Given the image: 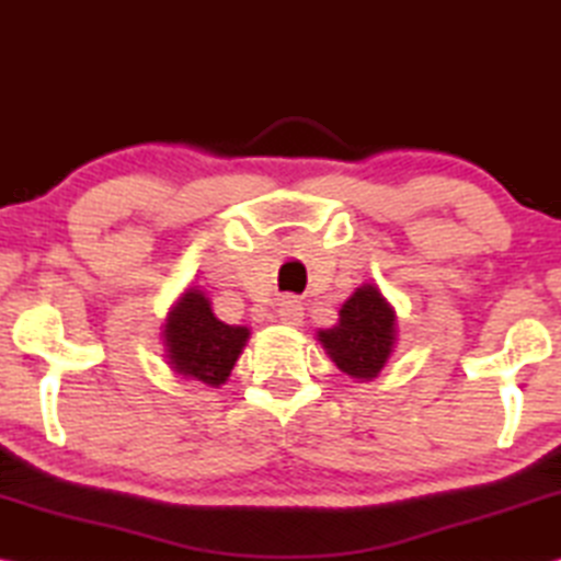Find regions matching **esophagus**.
I'll return each mask as SVG.
<instances>
[{
	"instance_id": "1",
	"label": "esophagus",
	"mask_w": 561,
	"mask_h": 561,
	"mask_svg": "<svg viewBox=\"0 0 561 561\" xmlns=\"http://www.w3.org/2000/svg\"><path fill=\"white\" fill-rule=\"evenodd\" d=\"M277 314L282 324H289V327H299L301 319H304V307L301 301H297L294 297H284L277 304Z\"/></svg>"
}]
</instances>
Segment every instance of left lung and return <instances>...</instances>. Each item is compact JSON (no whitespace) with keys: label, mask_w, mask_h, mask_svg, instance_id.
<instances>
[{"label":"left lung","mask_w":561,"mask_h":561,"mask_svg":"<svg viewBox=\"0 0 561 561\" xmlns=\"http://www.w3.org/2000/svg\"><path fill=\"white\" fill-rule=\"evenodd\" d=\"M331 360L358 381H371L396 344V314L378 287L364 284L346 299L334 329L319 331Z\"/></svg>","instance_id":"8db88e82"}]
</instances>
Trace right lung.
Returning a JSON list of instances; mask_svg holds the SVG:
<instances>
[{
  "label": "right lung",
  "instance_id": "right-lung-1",
  "mask_svg": "<svg viewBox=\"0 0 561 561\" xmlns=\"http://www.w3.org/2000/svg\"><path fill=\"white\" fill-rule=\"evenodd\" d=\"M163 336L168 364L180 376L217 388L240 358L250 329L225 324L213 314L210 299L201 289H190L170 309Z\"/></svg>",
  "mask_w": 561,
  "mask_h": 561
}]
</instances>
